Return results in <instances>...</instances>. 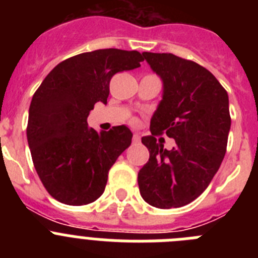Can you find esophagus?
Returning <instances> with one entry per match:
<instances>
[{
	"mask_svg": "<svg viewBox=\"0 0 258 258\" xmlns=\"http://www.w3.org/2000/svg\"><path fill=\"white\" fill-rule=\"evenodd\" d=\"M140 142H141V136L136 133L133 136V143H140Z\"/></svg>",
	"mask_w": 258,
	"mask_h": 258,
	"instance_id": "obj_1",
	"label": "esophagus"
}]
</instances>
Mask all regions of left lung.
Wrapping results in <instances>:
<instances>
[{"label":"left lung","mask_w":258,"mask_h":258,"mask_svg":"<svg viewBox=\"0 0 258 258\" xmlns=\"http://www.w3.org/2000/svg\"><path fill=\"white\" fill-rule=\"evenodd\" d=\"M163 80V99L143 137L150 159L138 173L141 197L161 209L183 207L202 195L226 154L229 95L207 68L170 52H143ZM174 138L172 150L154 137Z\"/></svg>","instance_id":"obj_1"}]
</instances>
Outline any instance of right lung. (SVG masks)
Listing matches in <instances>:
<instances>
[{
	"instance_id": "add662e5",
	"label": "right lung",
	"mask_w": 258,
	"mask_h": 258,
	"mask_svg": "<svg viewBox=\"0 0 258 258\" xmlns=\"http://www.w3.org/2000/svg\"><path fill=\"white\" fill-rule=\"evenodd\" d=\"M142 60L136 50L83 52L52 68L33 94L27 140L41 182L58 202L84 206L103 194L108 170L133 134L125 125L98 133L86 118L97 102L107 103L113 75Z\"/></svg>"
}]
</instances>
